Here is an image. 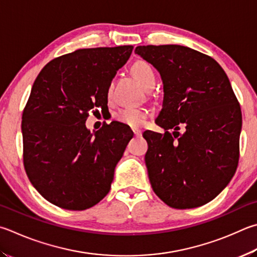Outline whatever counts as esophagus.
<instances>
[{
  "label": "esophagus",
  "mask_w": 257,
  "mask_h": 257,
  "mask_svg": "<svg viewBox=\"0 0 257 257\" xmlns=\"http://www.w3.org/2000/svg\"><path fill=\"white\" fill-rule=\"evenodd\" d=\"M135 136H142V130L139 129H133Z\"/></svg>",
  "instance_id": "esophagus-1"
}]
</instances>
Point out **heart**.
I'll list each match as a JSON object with an SVG mask.
<instances>
[{"mask_svg": "<svg viewBox=\"0 0 257 257\" xmlns=\"http://www.w3.org/2000/svg\"><path fill=\"white\" fill-rule=\"evenodd\" d=\"M132 74L136 78L137 82L141 84L142 87L145 90H149L155 86L156 77L153 68L148 63L144 60H138L132 66ZM108 95L111 94V86L108 87ZM149 116V111L147 109H121L114 114V119L119 122L128 125L130 128H141L146 122L147 118Z\"/></svg>", "mask_w": 257, "mask_h": 257, "instance_id": "b5f03b06", "label": "heart"}]
</instances>
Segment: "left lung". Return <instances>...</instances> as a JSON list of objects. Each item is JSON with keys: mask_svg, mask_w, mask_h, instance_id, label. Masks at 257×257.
I'll list each match as a JSON object with an SVG mask.
<instances>
[{"mask_svg": "<svg viewBox=\"0 0 257 257\" xmlns=\"http://www.w3.org/2000/svg\"><path fill=\"white\" fill-rule=\"evenodd\" d=\"M135 53L160 72L164 90L156 123L166 132L143 135L154 192L175 209L203 206L238 165L241 111L230 82L213 58L184 46H138Z\"/></svg>", "mask_w": 257, "mask_h": 257, "instance_id": "obj_1", "label": "left lung"}]
</instances>
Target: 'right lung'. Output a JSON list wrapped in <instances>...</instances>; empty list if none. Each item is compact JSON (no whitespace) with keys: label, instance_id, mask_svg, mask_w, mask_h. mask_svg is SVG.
<instances>
[{"label":"right lung","instance_id":"obj_1","mask_svg":"<svg viewBox=\"0 0 257 257\" xmlns=\"http://www.w3.org/2000/svg\"><path fill=\"white\" fill-rule=\"evenodd\" d=\"M133 46L78 49L41 69L22 113L23 164L31 184L59 208L85 210L109 193L134 133L112 121L94 134L88 112L108 108V87Z\"/></svg>","mask_w":257,"mask_h":257}]
</instances>
